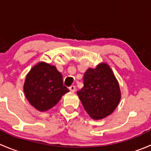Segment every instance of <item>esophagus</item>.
Here are the masks:
<instances>
[{"instance_id": "34e87169", "label": "esophagus", "mask_w": 151, "mask_h": 151, "mask_svg": "<svg viewBox=\"0 0 151 151\" xmlns=\"http://www.w3.org/2000/svg\"><path fill=\"white\" fill-rule=\"evenodd\" d=\"M69 90L70 91H71V92H74L76 90V87L74 86V85H71V86L69 87Z\"/></svg>"}]
</instances>
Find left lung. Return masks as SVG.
Instances as JSON below:
<instances>
[{
    "instance_id": "8db88e82",
    "label": "left lung",
    "mask_w": 151,
    "mask_h": 151,
    "mask_svg": "<svg viewBox=\"0 0 151 151\" xmlns=\"http://www.w3.org/2000/svg\"><path fill=\"white\" fill-rule=\"evenodd\" d=\"M83 84L77 95L93 119H102L115 110L121 99V91L107 64L101 63L96 68H88L84 74Z\"/></svg>"
}]
</instances>
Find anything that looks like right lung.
Wrapping results in <instances>:
<instances>
[{
    "instance_id": "obj_1",
    "label": "right lung",
    "mask_w": 151,
    "mask_h": 151,
    "mask_svg": "<svg viewBox=\"0 0 151 151\" xmlns=\"http://www.w3.org/2000/svg\"><path fill=\"white\" fill-rule=\"evenodd\" d=\"M68 91L63 85V76L56 67L44 62L31 68L24 84L28 101L41 112L53 107Z\"/></svg>"
}]
</instances>
